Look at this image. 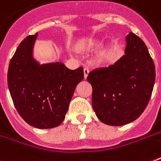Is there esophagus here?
Here are the masks:
<instances>
[{
    "label": "esophagus",
    "mask_w": 161,
    "mask_h": 161,
    "mask_svg": "<svg viewBox=\"0 0 161 161\" xmlns=\"http://www.w3.org/2000/svg\"><path fill=\"white\" fill-rule=\"evenodd\" d=\"M88 75H89V69H86V68H84V78H85V79L87 78Z\"/></svg>",
    "instance_id": "34e87169"
}]
</instances>
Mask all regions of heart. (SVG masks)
I'll list each match as a JSON object with an SVG mask.
<instances>
[{"instance_id": "1", "label": "heart", "mask_w": 161, "mask_h": 161, "mask_svg": "<svg viewBox=\"0 0 161 161\" xmlns=\"http://www.w3.org/2000/svg\"><path fill=\"white\" fill-rule=\"evenodd\" d=\"M100 45V42L97 40H94V39H91L89 40L84 45V49L86 50H93V49L98 48ZM103 56V55H101Z\"/></svg>"}]
</instances>
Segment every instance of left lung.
Masks as SVG:
<instances>
[{
  "instance_id": "left-lung-1",
  "label": "left lung",
  "mask_w": 161,
  "mask_h": 161,
  "mask_svg": "<svg viewBox=\"0 0 161 161\" xmlns=\"http://www.w3.org/2000/svg\"><path fill=\"white\" fill-rule=\"evenodd\" d=\"M92 107L104 124L120 126L137 119L151 97L155 66L147 47L135 34L126 36L125 55L113 65L93 69Z\"/></svg>"
}]
</instances>
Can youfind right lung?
Instances as JSON below:
<instances>
[{"label": "right lung", "mask_w": 161, "mask_h": 161, "mask_svg": "<svg viewBox=\"0 0 161 161\" xmlns=\"http://www.w3.org/2000/svg\"><path fill=\"white\" fill-rule=\"evenodd\" d=\"M37 33L20 43L11 58L8 85L14 107L27 123L49 129L64 121L77 85L84 78V69H68L57 62L40 64L33 57Z\"/></svg>", "instance_id": "right-lung-1"}]
</instances>
